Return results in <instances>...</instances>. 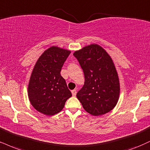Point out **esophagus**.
Segmentation results:
<instances>
[{
    "label": "esophagus",
    "mask_w": 150,
    "mask_h": 150,
    "mask_svg": "<svg viewBox=\"0 0 150 150\" xmlns=\"http://www.w3.org/2000/svg\"><path fill=\"white\" fill-rule=\"evenodd\" d=\"M72 94H73V96H76V93H77V91L75 89H73V90H72Z\"/></svg>",
    "instance_id": "1"
}]
</instances>
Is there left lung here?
<instances>
[{
  "label": "left lung",
  "mask_w": 150,
  "mask_h": 150,
  "mask_svg": "<svg viewBox=\"0 0 150 150\" xmlns=\"http://www.w3.org/2000/svg\"><path fill=\"white\" fill-rule=\"evenodd\" d=\"M83 70L84 84L77 98L89 114H105L116 105L120 96V81L111 57L98 45L74 52Z\"/></svg>",
  "instance_id": "obj_1"
}]
</instances>
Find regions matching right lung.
<instances>
[{"label":"right lung","mask_w":150,"mask_h":150,"mask_svg":"<svg viewBox=\"0 0 150 150\" xmlns=\"http://www.w3.org/2000/svg\"><path fill=\"white\" fill-rule=\"evenodd\" d=\"M70 52L51 47L40 57L34 66L28 88L30 103L36 110L46 115H54L62 110L72 93L61 75Z\"/></svg>","instance_id":"right-lung-1"}]
</instances>
